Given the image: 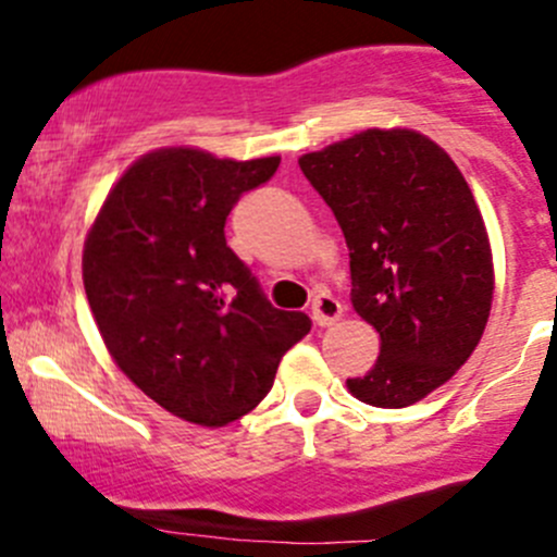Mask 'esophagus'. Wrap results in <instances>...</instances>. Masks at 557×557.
Segmentation results:
<instances>
[{
    "label": "esophagus",
    "instance_id": "obj_1",
    "mask_svg": "<svg viewBox=\"0 0 557 557\" xmlns=\"http://www.w3.org/2000/svg\"><path fill=\"white\" fill-rule=\"evenodd\" d=\"M342 305L331 294H318L312 301V320L320 325V329H329L336 320L342 318Z\"/></svg>",
    "mask_w": 557,
    "mask_h": 557
}]
</instances>
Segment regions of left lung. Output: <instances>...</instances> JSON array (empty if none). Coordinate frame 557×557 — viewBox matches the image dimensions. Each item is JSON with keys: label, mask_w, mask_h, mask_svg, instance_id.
<instances>
[{"label": "left lung", "mask_w": 557, "mask_h": 557, "mask_svg": "<svg viewBox=\"0 0 557 557\" xmlns=\"http://www.w3.org/2000/svg\"><path fill=\"white\" fill-rule=\"evenodd\" d=\"M350 247L352 310L380 356L347 391L409 407L469 361L491 318L493 252L474 194L434 139L367 128L299 159Z\"/></svg>", "instance_id": "obj_1"}]
</instances>
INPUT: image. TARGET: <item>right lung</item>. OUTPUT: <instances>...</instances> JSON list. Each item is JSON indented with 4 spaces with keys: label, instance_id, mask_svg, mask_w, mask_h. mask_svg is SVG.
<instances>
[{
    "label": "right lung",
    "instance_id": "1",
    "mask_svg": "<svg viewBox=\"0 0 557 557\" xmlns=\"http://www.w3.org/2000/svg\"><path fill=\"white\" fill-rule=\"evenodd\" d=\"M280 156L145 153L107 194L83 245V285L104 347L148 398L218 429L256 409L285 352L310 334L277 310L226 245V218Z\"/></svg>",
    "mask_w": 557,
    "mask_h": 557
}]
</instances>
